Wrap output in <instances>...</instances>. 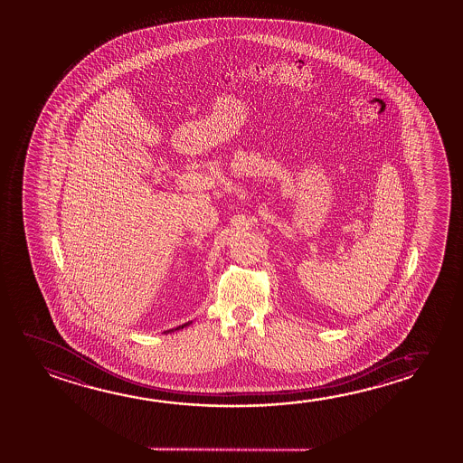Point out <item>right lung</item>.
I'll return each mask as SVG.
<instances>
[{"instance_id": "1", "label": "right lung", "mask_w": 463, "mask_h": 463, "mask_svg": "<svg viewBox=\"0 0 463 463\" xmlns=\"http://www.w3.org/2000/svg\"><path fill=\"white\" fill-rule=\"evenodd\" d=\"M190 323H185V325H183V326H177V327H175V329H169V331H167V333H173V331H179V329H184V327L185 326H189Z\"/></svg>"}]
</instances>
